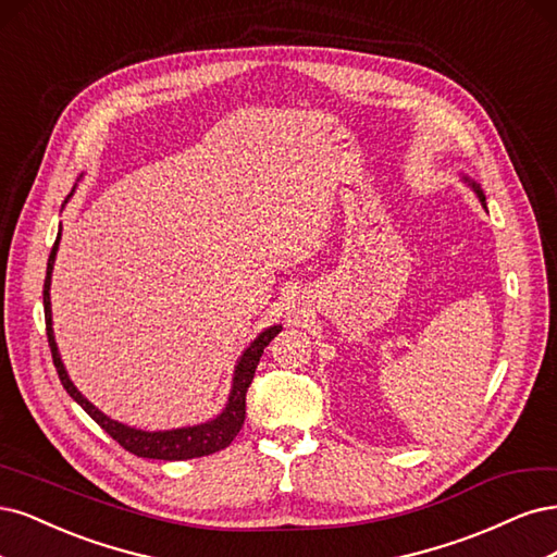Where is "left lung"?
Masks as SVG:
<instances>
[{"instance_id":"1","label":"left lung","mask_w":557,"mask_h":557,"mask_svg":"<svg viewBox=\"0 0 557 557\" xmlns=\"http://www.w3.org/2000/svg\"><path fill=\"white\" fill-rule=\"evenodd\" d=\"M472 187H474V189H476V194H479V199H481V201H483V203H486V199H483V194H481V189H479V187H476V185H474V183H472Z\"/></svg>"}]
</instances>
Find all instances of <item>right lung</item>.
<instances>
[{
	"instance_id": "right-lung-1",
	"label": "right lung",
	"mask_w": 557,
	"mask_h": 557,
	"mask_svg": "<svg viewBox=\"0 0 557 557\" xmlns=\"http://www.w3.org/2000/svg\"><path fill=\"white\" fill-rule=\"evenodd\" d=\"M58 245H60V233L58 240L50 249L48 257V268H46V282H44V312H46V335H48V347L52 354V363H55V370L60 374V382L66 388V393L74 398L89 417H92L106 433H109L122 448H127L129 454L138 456V458H157V460H189V458H201V456H210L218 454L222 448H226L236 435L240 433V428L245 423V396L247 388L255 380V370L259 366V358L263 354V349L268 347V343L282 331V326H271L268 331H263L249 349L240 356V363L236 368V376H233V388L228 396V405L222 411V414L201 423L194 428H181V430H166V433H143V430H134L122 425L113 419H109L106 414L89 403L87 398L81 396V391L71 384L69 374L62 366V358L58 354V345L55 337H52V317H50V273H52V263H55V255H58Z\"/></svg>"
}]
</instances>
